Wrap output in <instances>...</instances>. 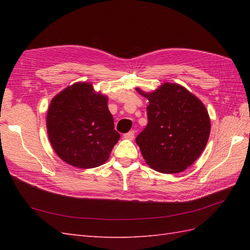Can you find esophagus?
Masks as SVG:
<instances>
[{
	"mask_svg": "<svg viewBox=\"0 0 250 250\" xmlns=\"http://www.w3.org/2000/svg\"><path fill=\"white\" fill-rule=\"evenodd\" d=\"M134 135H135V132L134 131H130L128 133H125L124 135V137L125 140H133L134 139Z\"/></svg>",
	"mask_w": 250,
	"mask_h": 250,
	"instance_id": "1",
	"label": "esophagus"
}]
</instances>
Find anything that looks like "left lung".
<instances>
[{"instance_id":"obj_1","label":"left lung","mask_w":250,"mask_h":250,"mask_svg":"<svg viewBox=\"0 0 250 250\" xmlns=\"http://www.w3.org/2000/svg\"><path fill=\"white\" fill-rule=\"evenodd\" d=\"M148 125L136 137L148 166L164 174L183 172L200 157L208 141L210 120L201 101L177 83H163L151 93Z\"/></svg>"}]
</instances>
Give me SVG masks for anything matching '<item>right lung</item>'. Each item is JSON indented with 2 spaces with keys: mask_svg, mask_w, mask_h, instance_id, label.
Instances as JSON below:
<instances>
[{
  "mask_svg": "<svg viewBox=\"0 0 250 250\" xmlns=\"http://www.w3.org/2000/svg\"><path fill=\"white\" fill-rule=\"evenodd\" d=\"M107 101L105 95L94 93L89 83H74L51 100L47 132L52 148L63 161L92 168L107 160L120 139Z\"/></svg>",
  "mask_w": 250,
  "mask_h": 250,
  "instance_id": "obj_1",
  "label": "right lung"
}]
</instances>
